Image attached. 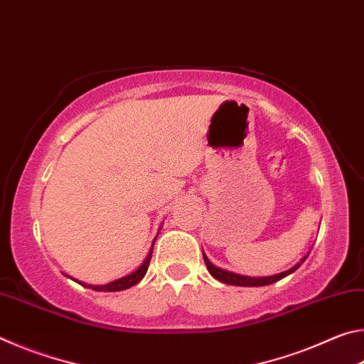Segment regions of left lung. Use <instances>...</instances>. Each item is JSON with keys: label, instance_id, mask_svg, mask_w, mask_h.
<instances>
[{"label": "left lung", "instance_id": "8db88e82", "mask_svg": "<svg viewBox=\"0 0 364 364\" xmlns=\"http://www.w3.org/2000/svg\"><path fill=\"white\" fill-rule=\"evenodd\" d=\"M202 255H204V262L207 264L208 273H210L215 279L225 282V284L241 286V287H260V286H268V284H273V282H278L282 278H286V276L292 274L295 269H299L300 264L304 263L306 260V257H308V254L305 257H301L299 263H295L292 268L282 271V273L273 274V276H258V278H252V276L237 274V273H232V271H226L223 268L215 267V264L210 260H208V257L204 254V252H202Z\"/></svg>", "mask_w": 364, "mask_h": 364}]
</instances>
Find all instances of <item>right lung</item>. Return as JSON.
<instances>
[{"label":"right lung","instance_id":"right-lung-1","mask_svg":"<svg viewBox=\"0 0 364 364\" xmlns=\"http://www.w3.org/2000/svg\"><path fill=\"white\" fill-rule=\"evenodd\" d=\"M159 236V234H157ZM156 236V239H157ZM156 239H154V242H156ZM154 242H152V247H154ZM152 247L149 250V254H147V257L144 258V262L141 263V267L138 269H134L133 273L123 276V278H119L115 279L112 282H107V284H101V286H93V284H86V282H82V281H77L73 279L75 282H78V284H82L83 287H88V289H93V291H97V292H119V291H125V289H130L132 286L138 284V282L144 278L146 271H147V267H149V262H151V257H152ZM70 278V276H69ZM72 279V278H70Z\"/></svg>","mask_w":364,"mask_h":364}]
</instances>
